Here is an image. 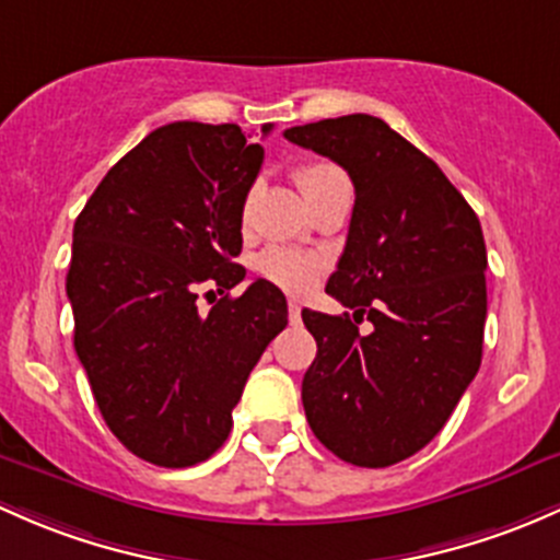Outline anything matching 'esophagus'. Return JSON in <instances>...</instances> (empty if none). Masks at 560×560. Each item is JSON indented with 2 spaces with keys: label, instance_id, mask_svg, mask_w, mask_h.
<instances>
[{
  "label": "esophagus",
  "instance_id": "obj_1",
  "mask_svg": "<svg viewBox=\"0 0 560 560\" xmlns=\"http://www.w3.org/2000/svg\"><path fill=\"white\" fill-rule=\"evenodd\" d=\"M287 311H290V322H300V303L298 300H290V303H287Z\"/></svg>",
  "mask_w": 560,
  "mask_h": 560
}]
</instances>
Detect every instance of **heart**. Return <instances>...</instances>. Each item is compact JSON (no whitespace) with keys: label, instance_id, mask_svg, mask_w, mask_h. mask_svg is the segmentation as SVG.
I'll list each match as a JSON object with an SVG mask.
<instances>
[{"label":"heart","instance_id":"obj_1","mask_svg":"<svg viewBox=\"0 0 560 560\" xmlns=\"http://www.w3.org/2000/svg\"><path fill=\"white\" fill-rule=\"evenodd\" d=\"M295 179L303 190V196L308 198V203H314L316 198L325 196L329 187L349 185V176L340 172L335 163L327 161H314L305 163L295 172ZM252 201H255V190L244 198V209H241V217H249ZM257 273L262 279H268L270 284L281 287V290L292 292V295H300V292H308L314 287L316 276L322 270V260L316 255H308V252L287 249V246H268V249L260 252L255 260Z\"/></svg>","mask_w":560,"mask_h":560}]
</instances>
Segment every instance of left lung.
I'll list each match as a JSON object with an SVG mask.
<instances>
[{
	"mask_svg": "<svg viewBox=\"0 0 560 560\" xmlns=\"http://www.w3.org/2000/svg\"><path fill=\"white\" fill-rule=\"evenodd\" d=\"M292 144L349 172L354 211L327 292L351 308L303 311L316 340L303 408L316 440L357 467L419 453L478 375L486 241L462 192L381 117L287 128ZM368 318L370 334H359Z\"/></svg>",
	"mask_w": 560,
	"mask_h": 560,
	"instance_id": "1",
	"label": "left lung"
}]
</instances>
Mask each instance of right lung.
Segmentation results:
<instances>
[{
	"label": "right lung",
	"instance_id": "add662e5",
	"mask_svg": "<svg viewBox=\"0 0 560 560\" xmlns=\"http://www.w3.org/2000/svg\"><path fill=\"white\" fill-rule=\"evenodd\" d=\"M262 155L235 122H168L109 168L74 222V351L112 434L158 467H192L225 443L252 368L287 327L270 281L228 295L246 276L233 257ZM201 291L223 295L209 315Z\"/></svg>",
	"mask_w": 560,
	"mask_h": 560
}]
</instances>
